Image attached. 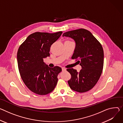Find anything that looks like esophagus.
Masks as SVG:
<instances>
[{"instance_id":"34e87169","label":"esophagus","mask_w":123,"mask_h":123,"mask_svg":"<svg viewBox=\"0 0 123 123\" xmlns=\"http://www.w3.org/2000/svg\"><path fill=\"white\" fill-rule=\"evenodd\" d=\"M62 71H63V72H66V69L65 68H63L62 69Z\"/></svg>"}]
</instances>
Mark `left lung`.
<instances>
[{
    "instance_id": "left-lung-1",
    "label": "left lung",
    "mask_w": 123,
    "mask_h": 123,
    "mask_svg": "<svg viewBox=\"0 0 123 123\" xmlns=\"http://www.w3.org/2000/svg\"><path fill=\"white\" fill-rule=\"evenodd\" d=\"M73 39L75 47L72 59H77L82 69L80 72L73 68L67 70L71 74L68 82L73 90L83 93L96 84L102 73L104 53L100 43L92 33L85 29H79L64 33L63 37Z\"/></svg>"
}]
</instances>
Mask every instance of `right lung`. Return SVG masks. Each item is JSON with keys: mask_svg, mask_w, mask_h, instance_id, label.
<instances>
[{"mask_svg": "<svg viewBox=\"0 0 123 123\" xmlns=\"http://www.w3.org/2000/svg\"><path fill=\"white\" fill-rule=\"evenodd\" d=\"M62 33L35 32L28 36L18 51V68L24 82L30 91L40 95L51 92L62 71L59 67L50 68L43 62L49 56L50 48Z\"/></svg>", "mask_w": 123, "mask_h": 123, "instance_id": "add662e5", "label": "right lung"}]
</instances>
